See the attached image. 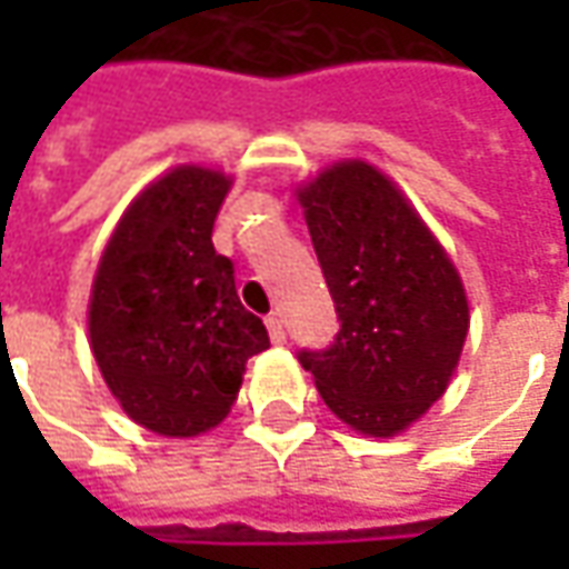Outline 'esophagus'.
Segmentation results:
<instances>
[{
	"mask_svg": "<svg viewBox=\"0 0 569 569\" xmlns=\"http://www.w3.org/2000/svg\"><path fill=\"white\" fill-rule=\"evenodd\" d=\"M268 335H271L273 345H283L286 341V326H283V317H268Z\"/></svg>",
	"mask_w": 569,
	"mask_h": 569,
	"instance_id": "obj_1",
	"label": "esophagus"
}]
</instances>
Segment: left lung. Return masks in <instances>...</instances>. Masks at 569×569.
Wrapping results in <instances>:
<instances>
[{
	"instance_id": "left-lung-1",
	"label": "left lung",
	"mask_w": 569,
	"mask_h": 569,
	"mask_svg": "<svg viewBox=\"0 0 569 569\" xmlns=\"http://www.w3.org/2000/svg\"><path fill=\"white\" fill-rule=\"evenodd\" d=\"M338 310V338L301 353L335 418L371 439L418 423L451 383L466 332L463 277L393 179L345 158L296 186Z\"/></svg>"
}]
</instances>
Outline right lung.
Returning <instances> with one entry per match:
<instances>
[{
  "label": "right lung",
  "mask_w": 569,
  "mask_h": 569,
  "mask_svg": "<svg viewBox=\"0 0 569 569\" xmlns=\"http://www.w3.org/2000/svg\"><path fill=\"white\" fill-rule=\"evenodd\" d=\"M231 176L179 163L151 179L106 240L88 301V338L109 393L163 439L219 427L237 402L247 359L268 332L234 289L212 224Z\"/></svg>",
  "instance_id": "add662e5"
}]
</instances>
